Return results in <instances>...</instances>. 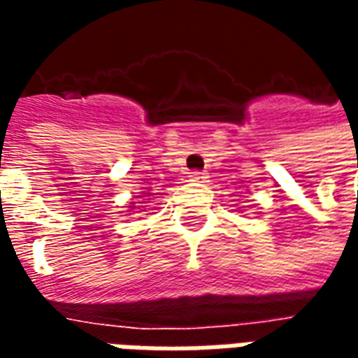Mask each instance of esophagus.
I'll return each instance as SVG.
<instances>
[{"mask_svg":"<svg viewBox=\"0 0 358 358\" xmlns=\"http://www.w3.org/2000/svg\"><path fill=\"white\" fill-rule=\"evenodd\" d=\"M189 178L194 180V182H201V180H205L207 176H205V172L194 171V172H189Z\"/></svg>","mask_w":358,"mask_h":358,"instance_id":"1","label":"esophagus"}]
</instances>
